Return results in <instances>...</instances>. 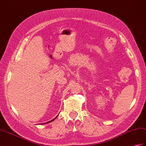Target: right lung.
<instances>
[{"mask_svg": "<svg viewBox=\"0 0 146 146\" xmlns=\"http://www.w3.org/2000/svg\"><path fill=\"white\" fill-rule=\"evenodd\" d=\"M53 119V120H52V121H49V122H51V121H53V120H54V119Z\"/></svg>", "mask_w": 146, "mask_h": 146, "instance_id": "obj_1", "label": "right lung"}]
</instances>
